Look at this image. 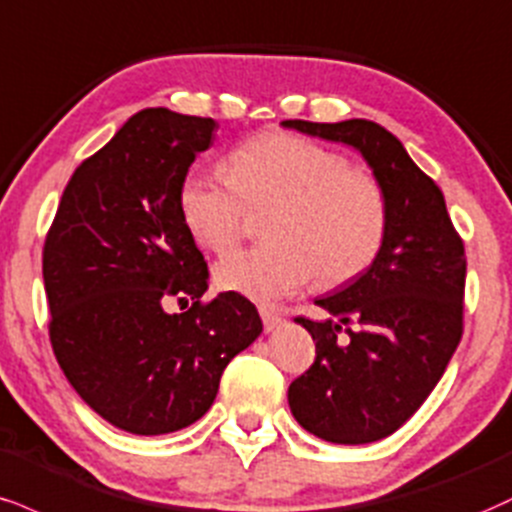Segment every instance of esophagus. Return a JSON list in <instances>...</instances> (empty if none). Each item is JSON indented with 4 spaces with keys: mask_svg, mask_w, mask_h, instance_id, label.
<instances>
[{
    "mask_svg": "<svg viewBox=\"0 0 512 512\" xmlns=\"http://www.w3.org/2000/svg\"><path fill=\"white\" fill-rule=\"evenodd\" d=\"M260 317H262V324H264V331H274L279 329L283 317L279 315V312L272 310V307H260Z\"/></svg>",
    "mask_w": 512,
    "mask_h": 512,
    "instance_id": "obj_1",
    "label": "esophagus"
}]
</instances>
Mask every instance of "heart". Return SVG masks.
<instances>
[{"instance_id":"1","label":"heart","mask_w":512,"mask_h":512,"mask_svg":"<svg viewBox=\"0 0 512 512\" xmlns=\"http://www.w3.org/2000/svg\"><path fill=\"white\" fill-rule=\"evenodd\" d=\"M267 243L217 264V286L269 300L307 281L341 286L377 260L389 226L384 190L329 147L295 133L267 131L229 155V176L190 169L178 186V212L197 245L229 252L248 212H262Z\"/></svg>"}]
</instances>
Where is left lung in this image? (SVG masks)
Masks as SVG:
<instances>
[{
  "label": "left lung",
  "instance_id": "1",
  "mask_svg": "<svg viewBox=\"0 0 512 512\" xmlns=\"http://www.w3.org/2000/svg\"><path fill=\"white\" fill-rule=\"evenodd\" d=\"M283 126L353 145L386 195L389 226L372 267L317 300L331 319H295L317 355L288 386L293 417L310 434L348 446L379 441L415 415L463 338V238L441 188L384 126L367 119Z\"/></svg>",
  "mask_w": 512,
  "mask_h": 512
}]
</instances>
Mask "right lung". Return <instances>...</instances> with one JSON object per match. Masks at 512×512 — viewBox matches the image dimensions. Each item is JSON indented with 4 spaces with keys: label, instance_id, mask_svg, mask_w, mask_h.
<instances>
[{
    "label": "right lung",
    "instance_id": "right-lung-1",
    "mask_svg": "<svg viewBox=\"0 0 512 512\" xmlns=\"http://www.w3.org/2000/svg\"><path fill=\"white\" fill-rule=\"evenodd\" d=\"M217 121L143 109L78 164L42 248L49 343L69 384L123 432H178L212 408L224 369L260 336L240 293L205 303L209 269L178 186ZM174 297L194 305L169 316Z\"/></svg>",
    "mask_w": 512,
    "mask_h": 512
}]
</instances>
